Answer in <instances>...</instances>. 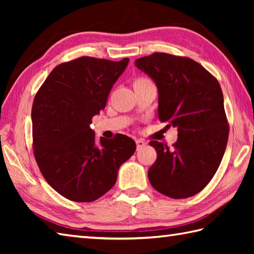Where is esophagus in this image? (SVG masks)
I'll return each instance as SVG.
<instances>
[{
    "label": "esophagus",
    "mask_w": 254,
    "mask_h": 254,
    "mask_svg": "<svg viewBox=\"0 0 254 254\" xmlns=\"http://www.w3.org/2000/svg\"><path fill=\"white\" fill-rule=\"evenodd\" d=\"M136 146H137V149H142L143 147L146 146V142L143 141V139H136Z\"/></svg>",
    "instance_id": "34e87169"
}]
</instances>
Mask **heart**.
I'll return each mask as SVG.
<instances>
[{
  "label": "heart",
  "instance_id": "1",
  "mask_svg": "<svg viewBox=\"0 0 254 254\" xmlns=\"http://www.w3.org/2000/svg\"><path fill=\"white\" fill-rule=\"evenodd\" d=\"M137 80H138V79H137Z\"/></svg>",
  "mask_w": 254,
  "mask_h": 254
}]
</instances>
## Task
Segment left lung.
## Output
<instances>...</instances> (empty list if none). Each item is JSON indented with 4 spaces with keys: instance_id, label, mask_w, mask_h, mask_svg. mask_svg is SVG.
Returning a JSON list of instances; mask_svg holds the SVG:
<instances>
[{
    "instance_id": "obj_1",
    "label": "left lung",
    "mask_w": 254,
    "mask_h": 254,
    "mask_svg": "<svg viewBox=\"0 0 254 254\" xmlns=\"http://www.w3.org/2000/svg\"><path fill=\"white\" fill-rule=\"evenodd\" d=\"M135 66L158 89V118L177 127L174 148L150 141L157 159L148 170L155 190L171 198L202 191L216 174L228 141V122L218 80L189 58L154 53Z\"/></svg>"
}]
</instances>
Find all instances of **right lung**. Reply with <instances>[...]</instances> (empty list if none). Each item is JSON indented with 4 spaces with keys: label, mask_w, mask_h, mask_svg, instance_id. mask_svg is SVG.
Returning <instances> with one entry per match:
<instances>
[{
    "label": "right lung",
    "mask_w": 254,
    "mask_h": 254,
    "mask_svg": "<svg viewBox=\"0 0 254 254\" xmlns=\"http://www.w3.org/2000/svg\"><path fill=\"white\" fill-rule=\"evenodd\" d=\"M128 61L82 57L62 63L35 97V158L46 181L71 201L93 202L104 195L115 186L120 166L135 152L131 137L118 134L97 141L90 128Z\"/></svg>",
    "instance_id": "add662e5"
}]
</instances>
